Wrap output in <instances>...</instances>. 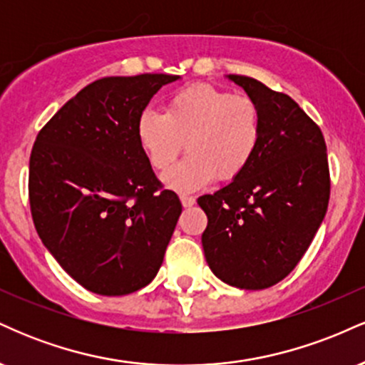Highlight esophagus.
Listing matches in <instances>:
<instances>
[{
  "label": "esophagus",
  "mask_w": 365,
  "mask_h": 365,
  "mask_svg": "<svg viewBox=\"0 0 365 365\" xmlns=\"http://www.w3.org/2000/svg\"><path fill=\"white\" fill-rule=\"evenodd\" d=\"M180 200H182L183 207H192L195 204V197H192V195H182L180 197Z\"/></svg>",
  "instance_id": "esophagus-1"
}]
</instances>
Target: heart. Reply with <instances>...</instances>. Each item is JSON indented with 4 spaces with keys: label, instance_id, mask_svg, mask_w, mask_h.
Wrapping results in <instances>:
<instances>
[{
    "label": "heart",
    "instance_id": "b5f03b06",
    "mask_svg": "<svg viewBox=\"0 0 365 365\" xmlns=\"http://www.w3.org/2000/svg\"><path fill=\"white\" fill-rule=\"evenodd\" d=\"M135 135L158 173L171 168L185 142L188 156L165 177L166 185L185 194L244 173L261 144L262 111L250 96L194 83L170 96L163 113L142 111Z\"/></svg>",
    "mask_w": 365,
    "mask_h": 365
}]
</instances>
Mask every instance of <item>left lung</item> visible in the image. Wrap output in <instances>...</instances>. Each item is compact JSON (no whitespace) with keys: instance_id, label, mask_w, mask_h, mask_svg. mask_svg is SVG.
<instances>
[{"instance_id":"obj_1","label":"left lung","mask_w":365,"mask_h":365,"mask_svg":"<svg viewBox=\"0 0 365 365\" xmlns=\"http://www.w3.org/2000/svg\"><path fill=\"white\" fill-rule=\"evenodd\" d=\"M262 111L257 153L240 177L199 197L207 216L206 261L217 278L262 290L304 257L329 202V165L321 128L290 96L245 75H228Z\"/></svg>"}]
</instances>
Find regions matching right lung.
I'll return each instance as SVG.
<instances>
[{
    "label": "right lung",
    "mask_w": 365,
    "mask_h": 365,
    "mask_svg": "<svg viewBox=\"0 0 365 365\" xmlns=\"http://www.w3.org/2000/svg\"><path fill=\"white\" fill-rule=\"evenodd\" d=\"M177 78H99L37 133L29 163L32 220L46 249L86 290L127 295L161 267L182 202L154 175L135 125Z\"/></svg>",
    "instance_id": "add662e5"
}]
</instances>
